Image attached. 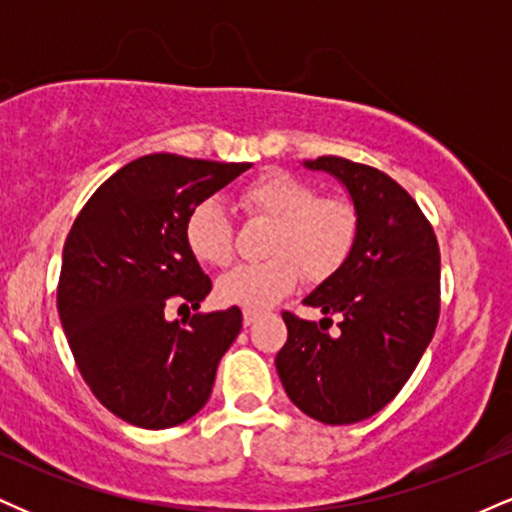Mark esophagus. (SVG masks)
I'll return each instance as SVG.
<instances>
[{
    "label": "esophagus",
    "mask_w": 512,
    "mask_h": 512,
    "mask_svg": "<svg viewBox=\"0 0 512 512\" xmlns=\"http://www.w3.org/2000/svg\"><path fill=\"white\" fill-rule=\"evenodd\" d=\"M260 317H262L260 310H248V308L243 310V322H245V325H248V327L252 325V322L260 320Z\"/></svg>",
    "instance_id": "34e87169"
}]
</instances>
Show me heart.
I'll return each mask as SVG.
<instances>
[{
  "label": "heart",
  "instance_id": "heart-1",
  "mask_svg": "<svg viewBox=\"0 0 512 512\" xmlns=\"http://www.w3.org/2000/svg\"><path fill=\"white\" fill-rule=\"evenodd\" d=\"M248 214L274 221L267 255L272 260L240 264L219 279L221 301L264 310L289 296L301 281H325L344 267L358 240V209L342 195H317L310 182L286 170H269L240 192ZM187 248L199 262L226 267L236 255V231L216 199H202L185 221Z\"/></svg>",
  "mask_w": 512,
  "mask_h": 512
}]
</instances>
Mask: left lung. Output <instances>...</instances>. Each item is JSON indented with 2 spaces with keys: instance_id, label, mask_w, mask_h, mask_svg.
Returning a JSON list of instances; mask_svg holds the SVG:
<instances>
[{
  "instance_id": "obj_1",
  "label": "left lung",
  "mask_w": 512,
  "mask_h": 512,
  "mask_svg": "<svg viewBox=\"0 0 512 512\" xmlns=\"http://www.w3.org/2000/svg\"><path fill=\"white\" fill-rule=\"evenodd\" d=\"M310 170L339 178L358 209L351 257L305 298L325 317L281 313L289 339L276 354L286 395L310 419L358 424L402 390L431 344L440 315V250L414 197L390 175L349 158L320 156ZM343 320L337 338L331 315Z\"/></svg>"
}]
</instances>
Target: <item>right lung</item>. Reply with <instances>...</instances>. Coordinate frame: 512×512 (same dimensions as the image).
<instances>
[{
  "label": "right lung",
  "instance_id": "add662e5",
  "mask_svg": "<svg viewBox=\"0 0 512 512\" xmlns=\"http://www.w3.org/2000/svg\"><path fill=\"white\" fill-rule=\"evenodd\" d=\"M248 168L142 156L93 192L64 240L57 310L69 349L98 402L127 424L158 431L207 404L243 313L233 305L180 325L166 310H197L209 296L211 279L187 248V214Z\"/></svg>",
  "mask_w": 512,
  "mask_h": 512
}]
</instances>
